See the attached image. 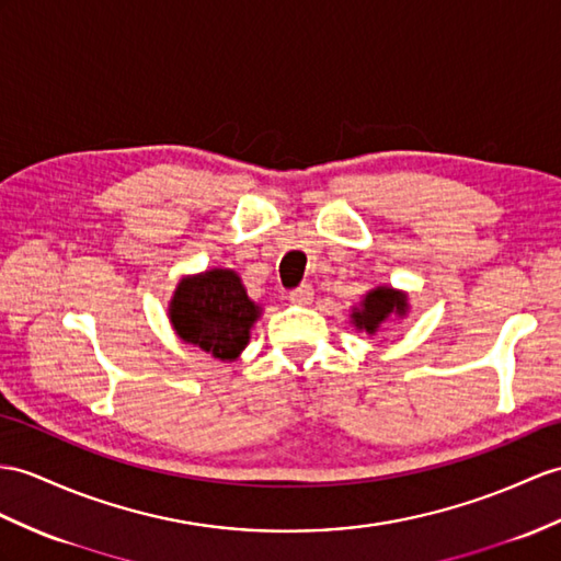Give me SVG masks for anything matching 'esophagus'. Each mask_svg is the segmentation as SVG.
<instances>
[{
    "mask_svg": "<svg viewBox=\"0 0 561 561\" xmlns=\"http://www.w3.org/2000/svg\"><path fill=\"white\" fill-rule=\"evenodd\" d=\"M313 299V288L309 283H305V285H299V288H295L293 293H290V302H295V305H309Z\"/></svg>",
    "mask_w": 561,
    "mask_h": 561,
    "instance_id": "1",
    "label": "esophagus"
}]
</instances>
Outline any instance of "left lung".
I'll return each mask as SVG.
<instances>
[{
	"instance_id": "8db88e82",
	"label": "left lung",
	"mask_w": 561,
	"mask_h": 561,
	"mask_svg": "<svg viewBox=\"0 0 561 561\" xmlns=\"http://www.w3.org/2000/svg\"><path fill=\"white\" fill-rule=\"evenodd\" d=\"M407 309H409V305H407L404 293L380 285V288H374L371 293L364 295L362 305L352 309L350 319L357 331H366L368 335H376L380 323H386L392 313L394 317H404Z\"/></svg>"
}]
</instances>
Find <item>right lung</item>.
<instances>
[{
	"mask_svg": "<svg viewBox=\"0 0 561 561\" xmlns=\"http://www.w3.org/2000/svg\"><path fill=\"white\" fill-rule=\"evenodd\" d=\"M259 313L262 307L252 302L240 276L230 268H211L183 278L169 305L178 337L221 362L240 357Z\"/></svg>",
	"mask_w": 561,
	"mask_h": 561,
	"instance_id": "obj_1",
	"label": "right lung"
}]
</instances>
